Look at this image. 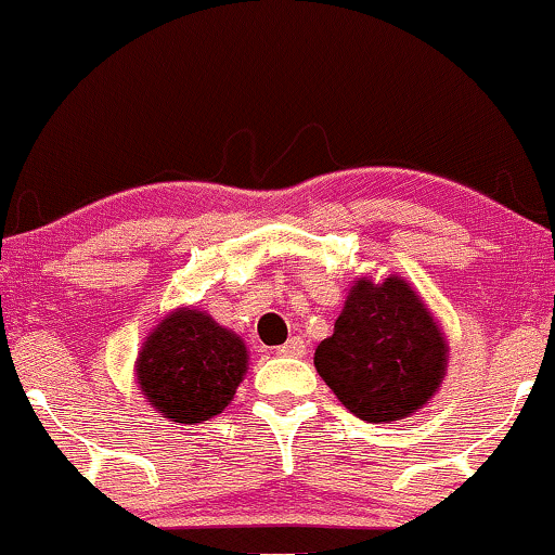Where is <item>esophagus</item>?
Here are the masks:
<instances>
[{
    "label": "esophagus",
    "mask_w": 555,
    "mask_h": 555,
    "mask_svg": "<svg viewBox=\"0 0 555 555\" xmlns=\"http://www.w3.org/2000/svg\"><path fill=\"white\" fill-rule=\"evenodd\" d=\"M278 357H304L306 354V341L300 336H291L283 347H278Z\"/></svg>",
    "instance_id": "1"
}]
</instances>
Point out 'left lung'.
<instances>
[{
    "instance_id": "obj_1",
    "label": "left lung",
    "mask_w": 555,
    "mask_h": 555,
    "mask_svg": "<svg viewBox=\"0 0 555 555\" xmlns=\"http://www.w3.org/2000/svg\"><path fill=\"white\" fill-rule=\"evenodd\" d=\"M315 370L357 418L390 423L423 408L446 370V341L405 280H357Z\"/></svg>"
}]
</instances>
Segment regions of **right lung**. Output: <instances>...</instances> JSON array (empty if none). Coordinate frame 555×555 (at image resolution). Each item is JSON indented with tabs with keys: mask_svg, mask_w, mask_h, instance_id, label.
Here are the masks:
<instances>
[{
	"mask_svg": "<svg viewBox=\"0 0 555 555\" xmlns=\"http://www.w3.org/2000/svg\"><path fill=\"white\" fill-rule=\"evenodd\" d=\"M247 372V349L201 311H178L147 336L137 379L150 405L176 423L214 418L232 402Z\"/></svg>",
	"mask_w": 555,
	"mask_h": 555,
	"instance_id": "add662e5",
	"label": "right lung"
}]
</instances>
